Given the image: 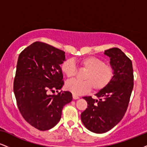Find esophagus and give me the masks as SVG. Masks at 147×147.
<instances>
[{
    "instance_id": "obj_1",
    "label": "esophagus",
    "mask_w": 147,
    "mask_h": 147,
    "mask_svg": "<svg viewBox=\"0 0 147 147\" xmlns=\"http://www.w3.org/2000/svg\"><path fill=\"white\" fill-rule=\"evenodd\" d=\"M72 97H73L74 99H78L79 98L78 96L75 95V94H73V95H72Z\"/></svg>"
}]
</instances>
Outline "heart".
<instances>
[{
    "mask_svg": "<svg viewBox=\"0 0 147 147\" xmlns=\"http://www.w3.org/2000/svg\"><path fill=\"white\" fill-rule=\"evenodd\" d=\"M79 63L82 68L88 70L84 76L85 81L72 79L65 83V88L75 95L87 93L92 88L94 91L101 90L112 80L113 70L100 59L88 57L82 59ZM61 70L68 78L74 77L77 72L75 61L71 59L65 60L61 64Z\"/></svg>",
    "mask_w": 147,
    "mask_h": 147,
    "instance_id": "obj_1",
    "label": "heart"
}]
</instances>
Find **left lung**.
I'll return each instance as SVG.
<instances>
[{"label": "left lung", "instance_id": "left-lung-1", "mask_svg": "<svg viewBox=\"0 0 147 147\" xmlns=\"http://www.w3.org/2000/svg\"><path fill=\"white\" fill-rule=\"evenodd\" d=\"M110 58L113 77L110 83L95 95L84 97L88 108L81 114L82 122L89 131L95 133L109 131L121 121L125 114L133 88L132 61L120 49L104 51Z\"/></svg>", "mask_w": 147, "mask_h": 147}]
</instances>
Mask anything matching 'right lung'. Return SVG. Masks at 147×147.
Masks as SVG:
<instances>
[{
  "mask_svg": "<svg viewBox=\"0 0 147 147\" xmlns=\"http://www.w3.org/2000/svg\"><path fill=\"white\" fill-rule=\"evenodd\" d=\"M65 52L42 42H34L21 52L16 65L14 92L23 118L40 131L59 122L63 106L72 101V93L61 91L63 86L61 64Z\"/></svg>",
  "mask_w": 147,
  "mask_h": 147,
  "instance_id": "right-lung-1",
  "label": "right lung"
}]
</instances>
